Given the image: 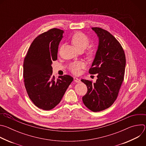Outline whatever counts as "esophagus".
Listing matches in <instances>:
<instances>
[{"label":"esophagus","mask_w":146,"mask_h":146,"mask_svg":"<svg viewBox=\"0 0 146 146\" xmlns=\"http://www.w3.org/2000/svg\"><path fill=\"white\" fill-rule=\"evenodd\" d=\"M74 78V81L76 82H80V80L79 79V78H77V77H74L73 78Z\"/></svg>","instance_id":"34e87169"}]
</instances>
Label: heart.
<instances>
[{"label":"heart","instance_id":"heart-1","mask_svg":"<svg viewBox=\"0 0 146 146\" xmlns=\"http://www.w3.org/2000/svg\"><path fill=\"white\" fill-rule=\"evenodd\" d=\"M72 43L78 51H84L90 43V39L83 33L77 32L72 36ZM88 54L90 56H92L94 54V50L92 49L90 50ZM84 66L85 64L82 62L76 61L70 65L69 69L73 73L77 74L80 73L81 69Z\"/></svg>","mask_w":146,"mask_h":146}]
</instances>
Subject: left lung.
<instances>
[{
    "label": "left lung",
    "mask_w": 146,
    "mask_h": 146,
    "mask_svg": "<svg viewBox=\"0 0 146 146\" xmlns=\"http://www.w3.org/2000/svg\"><path fill=\"white\" fill-rule=\"evenodd\" d=\"M99 38V44L89 73L97 74V80L82 79L87 93L82 97L85 106L94 112L110 107L117 98L123 80L126 59L118 40L109 32L100 28H92Z\"/></svg>",
    "instance_id": "1"
}]
</instances>
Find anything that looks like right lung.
<instances>
[{
  "label": "right lung",
  "instance_id": "obj_1",
  "mask_svg": "<svg viewBox=\"0 0 146 146\" xmlns=\"http://www.w3.org/2000/svg\"><path fill=\"white\" fill-rule=\"evenodd\" d=\"M64 31L51 29L36 37L32 43L23 65V76L28 95L37 108H54L60 102L73 80L69 75L52 76V61L57 59L58 46Z\"/></svg>",
  "mask_w": 146,
  "mask_h": 146
}]
</instances>
